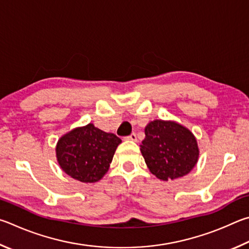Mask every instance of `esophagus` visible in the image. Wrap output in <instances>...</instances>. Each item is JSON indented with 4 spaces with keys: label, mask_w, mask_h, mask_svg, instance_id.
<instances>
[{
    "label": "esophagus",
    "mask_w": 249,
    "mask_h": 249,
    "mask_svg": "<svg viewBox=\"0 0 249 249\" xmlns=\"http://www.w3.org/2000/svg\"><path fill=\"white\" fill-rule=\"evenodd\" d=\"M125 140H129V141H134V142H136V141H137V134H136V133H131V134H130L129 137L125 138Z\"/></svg>",
    "instance_id": "obj_1"
}]
</instances>
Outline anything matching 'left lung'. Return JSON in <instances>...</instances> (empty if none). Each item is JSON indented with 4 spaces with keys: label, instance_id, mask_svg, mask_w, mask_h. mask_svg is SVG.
Returning <instances> with one entry per match:
<instances>
[{
    "label": "left lung",
    "instance_id": "left-lung-1",
    "mask_svg": "<svg viewBox=\"0 0 249 249\" xmlns=\"http://www.w3.org/2000/svg\"><path fill=\"white\" fill-rule=\"evenodd\" d=\"M144 132L140 151L156 178L174 180L193 171L199 160V146L188 128L176 121L156 119L147 124Z\"/></svg>",
    "mask_w": 249,
    "mask_h": 249
}]
</instances>
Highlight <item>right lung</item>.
I'll use <instances>...</instances> for the list:
<instances>
[{"label": "right lung", "mask_w": 249, "mask_h": 249, "mask_svg": "<svg viewBox=\"0 0 249 249\" xmlns=\"http://www.w3.org/2000/svg\"><path fill=\"white\" fill-rule=\"evenodd\" d=\"M121 139L96 128L93 124L63 134L55 146L62 171L81 182H96L108 172Z\"/></svg>", "instance_id": "add662e5"}]
</instances>
